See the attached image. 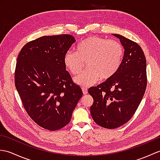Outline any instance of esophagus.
<instances>
[{"label": "esophagus", "instance_id": "esophagus-1", "mask_svg": "<svg viewBox=\"0 0 160 160\" xmlns=\"http://www.w3.org/2000/svg\"><path fill=\"white\" fill-rule=\"evenodd\" d=\"M82 92H83V93L84 95L87 94L88 93V89H87V88H85V87H82Z\"/></svg>", "mask_w": 160, "mask_h": 160}]
</instances>
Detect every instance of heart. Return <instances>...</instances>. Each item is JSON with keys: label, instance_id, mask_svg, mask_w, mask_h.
<instances>
[{"label": "heart", "instance_id": "1", "mask_svg": "<svg viewBox=\"0 0 160 160\" xmlns=\"http://www.w3.org/2000/svg\"><path fill=\"white\" fill-rule=\"evenodd\" d=\"M123 56L124 48L120 42L90 36L78 44L76 52H66L63 61L73 75L79 74L86 62L88 69L75 78L74 81L80 86L89 87L98 78L106 80L113 77L121 65Z\"/></svg>", "mask_w": 160, "mask_h": 160}]
</instances>
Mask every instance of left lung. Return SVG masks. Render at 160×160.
Returning <instances> with one entry per match:
<instances>
[{
    "mask_svg": "<svg viewBox=\"0 0 160 160\" xmlns=\"http://www.w3.org/2000/svg\"><path fill=\"white\" fill-rule=\"evenodd\" d=\"M124 47L121 65L113 77L88 92L93 104V120L100 127L116 128L130 120L136 111L147 84V60L141 47L124 36L115 34Z\"/></svg>",
    "mask_w": 160,
    "mask_h": 160,
    "instance_id": "8db88e82",
    "label": "left lung"
}]
</instances>
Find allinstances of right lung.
<instances>
[{
  "label": "right lung",
  "mask_w": 160,
  "mask_h": 160,
  "mask_svg": "<svg viewBox=\"0 0 160 160\" xmlns=\"http://www.w3.org/2000/svg\"><path fill=\"white\" fill-rule=\"evenodd\" d=\"M75 42L69 34L42 36L24 45L17 58L15 86L23 107L47 130H59L69 124L82 96L63 61Z\"/></svg>",
  "instance_id": "right-lung-1"
}]
</instances>
